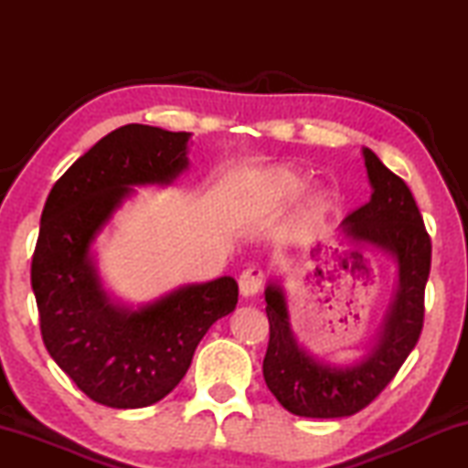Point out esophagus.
I'll use <instances>...</instances> for the list:
<instances>
[{"label": "esophagus", "mask_w": 468, "mask_h": 468, "mask_svg": "<svg viewBox=\"0 0 468 468\" xmlns=\"http://www.w3.org/2000/svg\"><path fill=\"white\" fill-rule=\"evenodd\" d=\"M262 284H264V271L258 266L245 268L239 276V291L243 297L258 295L260 289H262Z\"/></svg>", "instance_id": "34e87169"}]
</instances>
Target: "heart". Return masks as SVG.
I'll return each instance as SVG.
<instances>
[{
  "label": "heart",
  "mask_w": 468,
  "mask_h": 468,
  "mask_svg": "<svg viewBox=\"0 0 468 468\" xmlns=\"http://www.w3.org/2000/svg\"><path fill=\"white\" fill-rule=\"evenodd\" d=\"M307 189V179L301 177L299 173L291 171L287 167H274L266 171L260 177V184L256 189V202L264 208H272V206H284L303 194ZM336 204L330 196L320 194L314 196L310 202L305 204L303 212H301V227L303 229H318L326 220L335 215Z\"/></svg>",
  "instance_id": "b5f03b06"
}]
</instances>
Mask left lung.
Listing matches in <instances>:
<instances>
[{
  "instance_id": "1",
  "label": "left lung",
  "mask_w": 468,
  "mask_h": 468,
  "mask_svg": "<svg viewBox=\"0 0 468 468\" xmlns=\"http://www.w3.org/2000/svg\"><path fill=\"white\" fill-rule=\"evenodd\" d=\"M363 156L374 192L367 204L343 220V237L336 239L340 248L335 245L330 251L343 253L338 256L343 266L351 260V268H363L361 250L369 245L388 251L399 264V287L374 348L355 366L335 367L315 361L297 345L281 284H268L264 295L271 340L264 379L276 400L299 417L338 419L359 413L392 382L423 330L431 239L405 181L369 148H363Z\"/></svg>"
}]
</instances>
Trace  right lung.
<instances>
[{
    "mask_svg": "<svg viewBox=\"0 0 468 468\" xmlns=\"http://www.w3.org/2000/svg\"><path fill=\"white\" fill-rule=\"evenodd\" d=\"M187 132L130 123L99 140L47 197L30 266L47 351L90 400L142 409L165 399L208 328L237 305L231 276L186 284L138 310L101 289L90 243L132 186H167L187 169Z\"/></svg>",
    "mask_w": 468,
    "mask_h": 468,
    "instance_id": "right-lung-1",
    "label": "right lung"
}]
</instances>
